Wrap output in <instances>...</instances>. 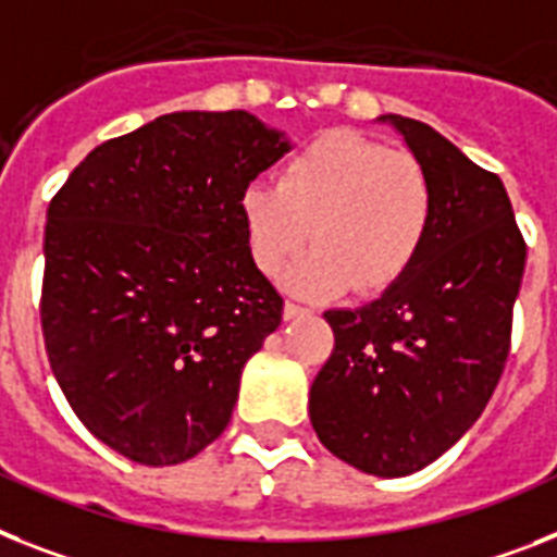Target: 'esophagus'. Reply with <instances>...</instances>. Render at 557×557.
I'll list each match as a JSON object with an SVG mask.
<instances>
[{"instance_id":"esophagus-1","label":"esophagus","mask_w":557,"mask_h":557,"mask_svg":"<svg viewBox=\"0 0 557 557\" xmlns=\"http://www.w3.org/2000/svg\"><path fill=\"white\" fill-rule=\"evenodd\" d=\"M307 307H301V305H293V301H287V305H284V321H293V319H301V315H307Z\"/></svg>"}]
</instances>
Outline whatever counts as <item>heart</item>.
I'll list each match as a JSON object with an SVG mask.
<instances>
[{
    "instance_id": "1",
    "label": "heart",
    "mask_w": 557,
    "mask_h": 557,
    "mask_svg": "<svg viewBox=\"0 0 557 557\" xmlns=\"http://www.w3.org/2000/svg\"><path fill=\"white\" fill-rule=\"evenodd\" d=\"M238 213L264 275L282 273L312 236L315 250L287 275L296 293H384L424 250L435 190L424 164L407 150L330 131L284 164L278 185L250 182Z\"/></svg>"
}]
</instances>
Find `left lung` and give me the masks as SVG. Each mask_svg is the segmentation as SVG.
<instances>
[{
  "label": "left lung",
  "mask_w": 557,
  "mask_h": 557,
  "mask_svg": "<svg viewBox=\"0 0 557 557\" xmlns=\"http://www.w3.org/2000/svg\"><path fill=\"white\" fill-rule=\"evenodd\" d=\"M424 164L435 219L401 282L327 310L335 350L310 387V421L335 458L375 478L424 470L484 412L509 356L527 245L495 173L430 124L379 116Z\"/></svg>",
  "instance_id": "8db88e82"
}]
</instances>
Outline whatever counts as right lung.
<instances>
[{"mask_svg":"<svg viewBox=\"0 0 557 557\" xmlns=\"http://www.w3.org/2000/svg\"><path fill=\"white\" fill-rule=\"evenodd\" d=\"M293 141L247 110H178L85 156L45 227L50 370L96 438L145 467L224 433L282 324L238 199Z\"/></svg>","mask_w":557,"mask_h":557,"instance_id":"add662e5","label":"right lung"}]
</instances>
